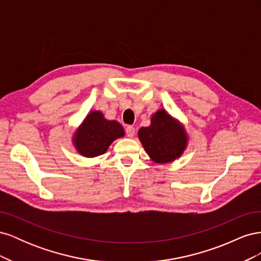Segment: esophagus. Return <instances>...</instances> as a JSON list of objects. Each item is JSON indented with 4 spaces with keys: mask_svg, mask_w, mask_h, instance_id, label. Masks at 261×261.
<instances>
[{
    "mask_svg": "<svg viewBox=\"0 0 261 261\" xmlns=\"http://www.w3.org/2000/svg\"><path fill=\"white\" fill-rule=\"evenodd\" d=\"M126 134H127V136L128 137H134V135H135V127H134V126H132V125H128L127 127H126Z\"/></svg>",
    "mask_w": 261,
    "mask_h": 261,
    "instance_id": "1",
    "label": "esophagus"
}]
</instances>
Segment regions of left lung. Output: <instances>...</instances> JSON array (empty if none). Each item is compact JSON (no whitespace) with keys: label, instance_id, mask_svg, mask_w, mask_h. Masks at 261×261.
I'll list each match as a JSON object with an SVG mask.
<instances>
[{"label":"left lung","instance_id":"1","mask_svg":"<svg viewBox=\"0 0 261 261\" xmlns=\"http://www.w3.org/2000/svg\"><path fill=\"white\" fill-rule=\"evenodd\" d=\"M139 140L146 152L156 163H168L180 156L186 148L187 136L183 126L159 110L151 117L148 127L138 130Z\"/></svg>","mask_w":261,"mask_h":261}]
</instances>
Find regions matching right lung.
Instances as JSON below:
<instances>
[{
    "instance_id": "right-lung-1",
    "label": "right lung",
    "mask_w": 261,
    "mask_h": 261,
    "mask_svg": "<svg viewBox=\"0 0 261 261\" xmlns=\"http://www.w3.org/2000/svg\"><path fill=\"white\" fill-rule=\"evenodd\" d=\"M124 136V128L116 121H108L99 111H92L77 129L74 144L77 151L87 158L103 154L112 141Z\"/></svg>"
}]
</instances>
